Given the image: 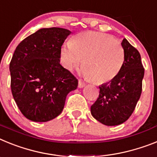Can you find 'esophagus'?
<instances>
[{
	"mask_svg": "<svg viewBox=\"0 0 157 157\" xmlns=\"http://www.w3.org/2000/svg\"><path fill=\"white\" fill-rule=\"evenodd\" d=\"M84 86H85V84H84V82H82L81 80H79V82H78V88H84Z\"/></svg>",
	"mask_w": 157,
	"mask_h": 157,
	"instance_id": "1",
	"label": "esophagus"
}]
</instances>
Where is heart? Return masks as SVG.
Segmentation results:
<instances>
[{"label":"heart","mask_w":157,"mask_h":157,"mask_svg":"<svg viewBox=\"0 0 157 157\" xmlns=\"http://www.w3.org/2000/svg\"><path fill=\"white\" fill-rule=\"evenodd\" d=\"M83 62L85 77L103 84L118 76L125 62V52L118 40L105 34L87 31L79 34L72 42L64 43L61 60L64 67L72 70Z\"/></svg>","instance_id":"obj_1"}]
</instances>
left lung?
Listing matches in <instances>:
<instances>
[{
    "mask_svg": "<svg viewBox=\"0 0 157 157\" xmlns=\"http://www.w3.org/2000/svg\"><path fill=\"white\" fill-rule=\"evenodd\" d=\"M122 46L125 62L118 76L101 84L97 100L91 107V114L106 126H118L130 117L140 99L144 69L141 55L127 39Z\"/></svg>",
    "mask_w": 157,
    "mask_h": 157,
    "instance_id": "obj_1",
    "label": "left lung"
}]
</instances>
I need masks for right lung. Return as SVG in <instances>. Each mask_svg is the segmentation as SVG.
Instances as JSON below:
<instances>
[{
    "instance_id": "add662e5",
    "label": "right lung",
    "mask_w": 157,
    "mask_h": 157,
    "mask_svg": "<svg viewBox=\"0 0 157 157\" xmlns=\"http://www.w3.org/2000/svg\"><path fill=\"white\" fill-rule=\"evenodd\" d=\"M69 30L41 28L17 46L9 65L11 89L21 113L33 122L58 116L78 80L60 64Z\"/></svg>"
}]
</instances>
